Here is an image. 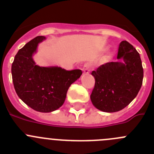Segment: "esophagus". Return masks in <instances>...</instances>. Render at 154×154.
<instances>
[{
	"instance_id": "esophagus-1",
	"label": "esophagus",
	"mask_w": 154,
	"mask_h": 154,
	"mask_svg": "<svg viewBox=\"0 0 154 154\" xmlns=\"http://www.w3.org/2000/svg\"><path fill=\"white\" fill-rule=\"evenodd\" d=\"M83 73H85V74H88V73L89 72L90 66H89V65L88 64V63H86V64H85L84 66H83Z\"/></svg>"
}]
</instances>
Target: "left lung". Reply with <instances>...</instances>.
Segmentation results:
<instances>
[{"mask_svg":"<svg viewBox=\"0 0 154 154\" xmlns=\"http://www.w3.org/2000/svg\"><path fill=\"white\" fill-rule=\"evenodd\" d=\"M118 62L102 65L91 72L94 87L91 100L103 112L123 109L136 97L142 85L144 71L139 54L128 42L120 43ZM124 60V63L120 61Z\"/></svg>","mask_w":154,"mask_h":154,"instance_id":"1","label":"left lung"}]
</instances>
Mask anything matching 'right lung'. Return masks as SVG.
<instances>
[{
    "label": "right lung",
    "mask_w": 154,
    "mask_h": 154,
    "mask_svg": "<svg viewBox=\"0 0 154 154\" xmlns=\"http://www.w3.org/2000/svg\"><path fill=\"white\" fill-rule=\"evenodd\" d=\"M44 39L45 36L35 37L18 51L12 64V77L17 94L27 106L35 111L50 112L64 103L68 88L83 72L35 65L32 54Z\"/></svg>",
    "instance_id": "1"
}]
</instances>
